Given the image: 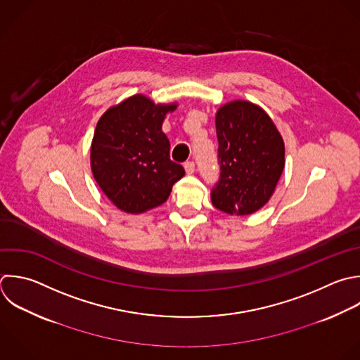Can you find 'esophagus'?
Wrapping results in <instances>:
<instances>
[{
    "mask_svg": "<svg viewBox=\"0 0 360 360\" xmlns=\"http://www.w3.org/2000/svg\"><path fill=\"white\" fill-rule=\"evenodd\" d=\"M184 169H186L187 174H193V173L195 172V165H194V162H186V163H184Z\"/></svg>",
    "mask_w": 360,
    "mask_h": 360,
    "instance_id": "obj_1",
    "label": "esophagus"
}]
</instances>
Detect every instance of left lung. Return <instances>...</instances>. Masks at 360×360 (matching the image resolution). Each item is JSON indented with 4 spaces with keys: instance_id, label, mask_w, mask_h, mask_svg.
I'll list each match as a JSON object with an SVG mask.
<instances>
[{
    "instance_id": "obj_1",
    "label": "left lung",
    "mask_w": 360,
    "mask_h": 360,
    "mask_svg": "<svg viewBox=\"0 0 360 360\" xmlns=\"http://www.w3.org/2000/svg\"><path fill=\"white\" fill-rule=\"evenodd\" d=\"M219 180L212 187L215 208L249 215L271 197L284 169V142L270 117L249 101H231L215 117Z\"/></svg>"
}]
</instances>
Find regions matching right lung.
<instances>
[{"label":"right lung","instance_id":"1","mask_svg":"<svg viewBox=\"0 0 360 360\" xmlns=\"http://www.w3.org/2000/svg\"><path fill=\"white\" fill-rule=\"evenodd\" d=\"M176 107L136 94L100 118L91 143V170L120 210L141 214L159 207L184 176L183 166L170 160V142L162 132L166 114Z\"/></svg>","mask_w":360,"mask_h":360}]
</instances>
